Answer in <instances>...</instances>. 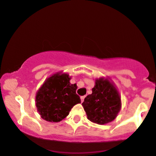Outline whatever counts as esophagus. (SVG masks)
Returning a JSON list of instances; mask_svg holds the SVG:
<instances>
[{
  "label": "esophagus",
  "mask_w": 156,
  "mask_h": 156,
  "mask_svg": "<svg viewBox=\"0 0 156 156\" xmlns=\"http://www.w3.org/2000/svg\"><path fill=\"white\" fill-rule=\"evenodd\" d=\"M85 96L80 97V98H81V102H82H82L84 101V99H85Z\"/></svg>",
  "instance_id": "1"
}]
</instances>
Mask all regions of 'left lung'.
Wrapping results in <instances>:
<instances>
[{"instance_id":"obj_1","label":"left lung","mask_w":156,"mask_h":156,"mask_svg":"<svg viewBox=\"0 0 156 156\" xmlns=\"http://www.w3.org/2000/svg\"><path fill=\"white\" fill-rule=\"evenodd\" d=\"M87 119L95 123L104 125L116 118L121 108V99L118 90L109 79H96L92 94L82 104Z\"/></svg>"}]
</instances>
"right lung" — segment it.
<instances>
[{
  "mask_svg": "<svg viewBox=\"0 0 156 156\" xmlns=\"http://www.w3.org/2000/svg\"><path fill=\"white\" fill-rule=\"evenodd\" d=\"M68 74L55 73L47 78L38 89L36 106L41 118L49 122H60L66 118L71 108L81 103L76 93L77 86L70 83Z\"/></svg>",
  "mask_w": 156,
  "mask_h": 156,
  "instance_id": "add662e5",
  "label": "right lung"
}]
</instances>
